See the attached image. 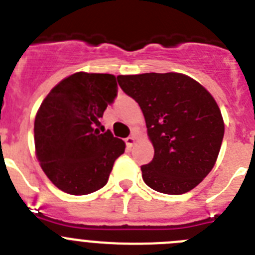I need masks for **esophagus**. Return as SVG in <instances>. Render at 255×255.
I'll use <instances>...</instances> for the list:
<instances>
[{
  "label": "esophagus",
  "mask_w": 255,
  "mask_h": 255,
  "mask_svg": "<svg viewBox=\"0 0 255 255\" xmlns=\"http://www.w3.org/2000/svg\"><path fill=\"white\" fill-rule=\"evenodd\" d=\"M125 143H126V147L131 148L135 143V138L134 136H128V138L125 139Z\"/></svg>",
  "instance_id": "34e87169"
}]
</instances>
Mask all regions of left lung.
Segmentation results:
<instances>
[{"label":"left lung","mask_w":255,"mask_h":255,"mask_svg":"<svg viewBox=\"0 0 255 255\" xmlns=\"http://www.w3.org/2000/svg\"><path fill=\"white\" fill-rule=\"evenodd\" d=\"M120 88L143 111L154 155L141 166L153 190L179 195L211 172L225 125L213 97L194 79L177 73L119 75Z\"/></svg>","instance_id":"1"}]
</instances>
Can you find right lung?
I'll return each mask as SVG.
<instances>
[{
  "label": "right lung",
  "mask_w": 255,
  "mask_h": 255,
  "mask_svg": "<svg viewBox=\"0 0 255 255\" xmlns=\"http://www.w3.org/2000/svg\"><path fill=\"white\" fill-rule=\"evenodd\" d=\"M117 97L111 74L76 73L58 83L35 116L37 158L60 190L85 195L107 184L125 143L110 130L101 134L100 119Z\"/></svg>",
  "instance_id": "right-lung-1"
}]
</instances>
